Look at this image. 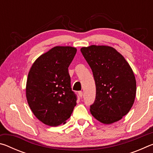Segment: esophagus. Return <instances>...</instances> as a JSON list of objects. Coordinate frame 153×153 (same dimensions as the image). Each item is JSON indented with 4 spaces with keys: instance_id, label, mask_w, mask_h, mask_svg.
<instances>
[{
    "instance_id": "1",
    "label": "esophagus",
    "mask_w": 153,
    "mask_h": 153,
    "mask_svg": "<svg viewBox=\"0 0 153 153\" xmlns=\"http://www.w3.org/2000/svg\"><path fill=\"white\" fill-rule=\"evenodd\" d=\"M78 95L80 97H82V96H83V92H82V91H79V92H78Z\"/></svg>"
}]
</instances>
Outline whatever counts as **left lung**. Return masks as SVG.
I'll return each instance as SVG.
<instances>
[{"label": "left lung", "instance_id": "1", "mask_svg": "<svg viewBox=\"0 0 153 153\" xmlns=\"http://www.w3.org/2000/svg\"><path fill=\"white\" fill-rule=\"evenodd\" d=\"M80 51L92 69L96 84L91 114L105 124L120 120L135 100L136 82L132 69L123 56L111 46L92 45Z\"/></svg>", "mask_w": 153, "mask_h": 153}]
</instances>
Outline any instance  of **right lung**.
Segmentation results:
<instances>
[{
  "mask_svg": "<svg viewBox=\"0 0 153 153\" xmlns=\"http://www.w3.org/2000/svg\"><path fill=\"white\" fill-rule=\"evenodd\" d=\"M76 52L71 46H55L36 59L28 74V105L46 125L65 123L76 107L77 97L71 90L68 67Z\"/></svg>",
  "mask_w": 153,
  "mask_h": 153,
  "instance_id": "right-lung-1",
  "label": "right lung"
}]
</instances>
